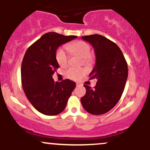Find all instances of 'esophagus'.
Listing matches in <instances>:
<instances>
[{
	"mask_svg": "<svg viewBox=\"0 0 150 150\" xmlns=\"http://www.w3.org/2000/svg\"><path fill=\"white\" fill-rule=\"evenodd\" d=\"M79 85H80V83H77H77H76V86H79Z\"/></svg>",
	"mask_w": 150,
	"mask_h": 150,
	"instance_id": "1",
	"label": "esophagus"
}]
</instances>
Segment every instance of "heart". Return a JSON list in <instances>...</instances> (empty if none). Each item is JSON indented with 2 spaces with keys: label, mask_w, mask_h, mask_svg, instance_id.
<instances>
[{
  "label": "heart",
  "mask_w": 150,
  "mask_h": 150,
  "mask_svg": "<svg viewBox=\"0 0 150 150\" xmlns=\"http://www.w3.org/2000/svg\"><path fill=\"white\" fill-rule=\"evenodd\" d=\"M66 49L71 54L77 55L82 58V63L89 65L92 63L93 57L91 53V47L88 43L83 41H77L66 45ZM56 61L62 68L67 66L68 63V54L63 48H60L56 54ZM85 70L82 68H70L65 71V75L68 78L78 80L85 75Z\"/></svg>",
  "instance_id": "b5f03b06"
}]
</instances>
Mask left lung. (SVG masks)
<instances>
[{"instance_id":"8db88e82","label":"left lung","mask_w":150,"mask_h":150,"mask_svg":"<svg viewBox=\"0 0 150 150\" xmlns=\"http://www.w3.org/2000/svg\"><path fill=\"white\" fill-rule=\"evenodd\" d=\"M82 39L94 49L96 64L89 80L97 79V82L94 88L84 85L86 94L81 98V103L91 114H104L112 109L121 97L128 77V64L120 48L107 38L92 34Z\"/></svg>"}]
</instances>
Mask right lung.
<instances>
[{
    "instance_id": "right-lung-1",
    "label": "right lung",
    "mask_w": 150,
    "mask_h": 150,
    "mask_svg": "<svg viewBox=\"0 0 150 150\" xmlns=\"http://www.w3.org/2000/svg\"><path fill=\"white\" fill-rule=\"evenodd\" d=\"M77 37L48 32L27 49L22 60L21 80L26 97L38 111L46 116L61 113L76 86L68 79L55 82L52 75L59 68L56 50Z\"/></svg>"
}]
</instances>
